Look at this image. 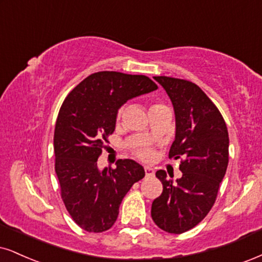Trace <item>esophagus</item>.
<instances>
[{
	"instance_id": "1",
	"label": "esophagus",
	"mask_w": 262,
	"mask_h": 262,
	"mask_svg": "<svg viewBox=\"0 0 262 262\" xmlns=\"http://www.w3.org/2000/svg\"><path fill=\"white\" fill-rule=\"evenodd\" d=\"M144 172H146V176H154V170L151 169L150 166H146L144 167Z\"/></svg>"
}]
</instances>
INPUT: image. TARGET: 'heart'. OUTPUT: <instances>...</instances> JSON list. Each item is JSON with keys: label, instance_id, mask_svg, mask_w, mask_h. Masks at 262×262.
<instances>
[{"label": "heart", "instance_id": "b5f03b06", "mask_svg": "<svg viewBox=\"0 0 262 262\" xmlns=\"http://www.w3.org/2000/svg\"><path fill=\"white\" fill-rule=\"evenodd\" d=\"M161 106H165V105L160 104V103H156V104H153L150 106V111L151 109H156V108H161ZM122 115H124V108L119 109L118 114H116V119H118V120H120V119L122 118ZM137 156L143 160H151L154 157V151L149 149V148H141V149L137 150Z\"/></svg>", "mask_w": 262, "mask_h": 262}]
</instances>
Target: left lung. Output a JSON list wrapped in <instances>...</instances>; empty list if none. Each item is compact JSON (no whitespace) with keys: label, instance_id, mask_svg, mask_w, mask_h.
Returning a JSON list of instances; mask_svg holds the SVG:
<instances>
[{"label":"left lung","instance_id":"obj_1","mask_svg":"<svg viewBox=\"0 0 262 262\" xmlns=\"http://www.w3.org/2000/svg\"><path fill=\"white\" fill-rule=\"evenodd\" d=\"M172 102L176 136L169 158L181 159L182 177L172 182L164 170L156 176L163 193L151 204V219L169 233L189 231L215 204L228 165V131L211 99L188 80L154 76Z\"/></svg>","mask_w":262,"mask_h":262}]
</instances>
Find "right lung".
Segmentation results:
<instances>
[{"mask_svg": "<svg viewBox=\"0 0 262 262\" xmlns=\"http://www.w3.org/2000/svg\"><path fill=\"white\" fill-rule=\"evenodd\" d=\"M144 75L98 72L82 80L64 99L54 128V169L70 216L87 232L115 224L122 198L144 169L131 159L99 171L97 160L115 130L118 109L134 97L157 90Z\"/></svg>", "mask_w": 262, "mask_h": 262, "instance_id": "right-lung-1", "label": "right lung"}]
</instances>
